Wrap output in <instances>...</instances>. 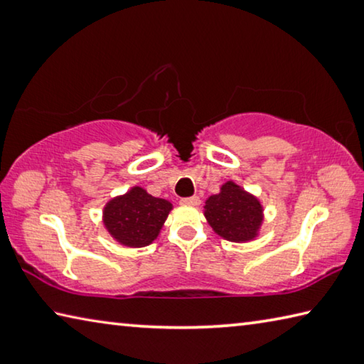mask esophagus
<instances>
[{"instance_id":"obj_1","label":"esophagus","mask_w":364,"mask_h":364,"mask_svg":"<svg viewBox=\"0 0 364 364\" xmlns=\"http://www.w3.org/2000/svg\"><path fill=\"white\" fill-rule=\"evenodd\" d=\"M180 202L183 205H199L200 199L197 196H191V197H183Z\"/></svg>"}]
</instances>
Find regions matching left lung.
I'll return each mask as SVG.
<instances>
[{
    "label": "left lung",
    "mask_w": 364,
    "mask_h": 364,
    "mask_svg": "<svg viewBox=\"0 0 364 364\" xmlns=\"http://www.w3.org/2000/svg\"><path fill=\"white\" fill-rule=\"evenodd\" d=\"M205 218L215 232L228 241H250L262 223V207L255 197L228 181L220 194L208 197Z\"/></svg>",
    "instance_id": "8db88e82"
}]
</instances>
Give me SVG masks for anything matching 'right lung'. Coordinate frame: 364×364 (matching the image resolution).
Instances as JSON below:
<instances>
[{
  "mask_svg": "<svg viewBox=\"0 0 364 364\" xmlns=\"http://www.w3.org/2000/svg\"><path fill=\"white\" fill-rule=\"evenodd\" d=\"M171 210V204L147 194L143 188L110 200L104 208V225L109 232L128 247L151 244Z\"/></svg>",
  "mask_w": 364,
  "mask_h": 364,
  "instance_id": "add662e5",
  "label": "right lung"
}]
</instances>
